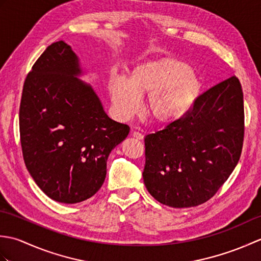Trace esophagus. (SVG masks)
Instances as JSON below:
<instances>
[{
  "mask_svg": "<svg viewBox=\"0 0 261 261\" xmlns=\"http://www.w3.org/2000/svg\"><path fill=\"white\" fill-rule=\"evenodd\" d=\"M132 137L135 138L137 140H142L143 139V135L140 134L139 131H132Z\"/></svg>",
  "mask_w": 261,
  "mask_h": 261,
  "instance_id": "obj_1",
  "label": "esophagus"
}]
</instances>
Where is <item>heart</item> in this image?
I'll list each match as a JSON object with an SVG mask.
<instances>
[{
    "instance_id": "heart-1",
    "label": "heart",
    "mask_w": 261,
    "mask_h": 261,
    "mask_svg": "<svg viewBox=\"0 0 261 261\" xmlns=\"http://www.w3.org/2000/svg\"><path fill=\"white\" fill-rule=\"evenodd\" d=\"M203 92V81L185 62L174 58L146 60L135 66L127 81L114 76L109 82L116 112L129 119L139 112L147 96L146 112L158 125H170L191 112Z\"/></svg>"
}]
</instances>
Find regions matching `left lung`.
Segmentation results:
<instances>
[{
	"instance_id": "obj_1",
	"label": "left lung",
	"mask_w": 261,
	"mask_h": 261,
	"mask_svg": "<svg viewBox=\"0 0 261 261\" xmlns=\"http://www.w3.org/2000/svg\"><path fill=\"white\" fill-rule=\"evenodd\" d=\"M243 134V93L232 76L204 92L184 119L145 137L148 192L176 208L208 201L239 162Z\"/></svg>"
}]
</instances>
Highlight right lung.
<instances>
[{"instance_id": "right-lung-1", "label": "right lung", "mask_w": 261, "mask_h": 261, "mask_svg": "<svg viewBox=\"0 0 261 261\" xmlns=\"http://www.w3.org/2000/svg\"><path fill=\"white\" fill-rule=\"evenodd\" d=\"M65 41L51 43L28 74L20 104L21 147L39 188L59 203L92 197L103 185L111 150L130 127L110 119Z\"/></svg>"}]
</instances>
